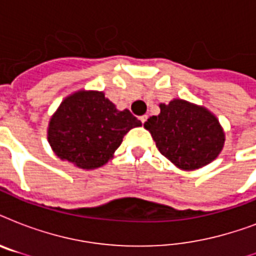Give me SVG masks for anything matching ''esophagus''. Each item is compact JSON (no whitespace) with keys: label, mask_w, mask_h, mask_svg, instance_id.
<instances>
[{"label":"esophagus","mask_w":256,"mask_h":256,"mask_svg":"<svg viewBox=\"0 0 256 256\" xmlns=\"http://www.w3.org/2000/svg\"><path fill=\"white\" fill-rule=\"evenodd\" d=\"M148 116H146V114H144V116H140V122H142V124H144V122H146V120H148Z\"/></svg>","instance_id":"obj_1"}]
</instances>
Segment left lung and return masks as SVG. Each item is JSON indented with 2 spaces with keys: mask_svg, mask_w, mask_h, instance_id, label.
Listing matches in <instances>:
<instances>
[{
  "mask_svg": "<svg viewBox=\"0 0 256 256\" xmlns=\"http://www.w3.org/2000/svg\"><path fill=\"white\" fill-rule=\"evenodd\" d=\"M144 126L160 154L184 170L210 164L224 144L218 120L204 108L182 100L160 104V116H150Z\"/></svg>",
  "mask_w": 256,
  "mask_h": 256,
  "instance_id": "obj_1",
  "label": "left lung"
}]
</instances>
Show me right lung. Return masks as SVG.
Returning <instances> with one entry per match:
<instances>
[{"mask_svg": "<svg viewBox=\"0 0 256 256\" xmlns=\"http://www.w3.org/2000/svg\"><path fill=\"white\" fill-rule=\"evenodd\" d=\"M140 124L128 110H116L104 92H78L50 120L48 140L62 160L90 170L104 166L126 132Z\"/></svg>", "mask_w": 256, "mask_h": 256, "instance_id": "obj_1", "label": "right lung"}]
</instances>
